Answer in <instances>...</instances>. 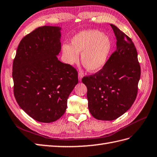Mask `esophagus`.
<instances>
[{"instance_id":"34e87169","label":"esophagus","mask_w":157,"mask_h":157,"mask_svg":"<svg viewBox=\"0 0 157 157\" xmlns=\"http://www.w3.org/2000/svg\"><path fill=\"white\" fill-rule=\"evenodd\" d=\"M82 78V72H80L79 74H78V81H81Z\"/></svg>"}]
</instances>
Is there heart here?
<instances>
[{
    "mask_svg": "<svg viewBox=\"0 0 157 157\" xmlns=\"http://www.w3.org/2000/svg\"><path fill=\"white\" fill-rule=\"evenodd\" d=\"M112 43L107 36L99 31H82L71 40V45H62V53L68 64L73 65L78 61L81 54L82 65L89 72L100 71L109 58Z\"/></svg>",
    "mask_w": 157,
    "mask_h": 157,
    "instance_id": "heart-1",
    "label": "heart"
}]
</instances>
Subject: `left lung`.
I'll return each mask as SVG.
<instances>
[{"instance_id": "1", "label": "left lung", "mask_w": 157, "mask_h": 157, "mask_svg": "<svg viewBox=\"0 0 157 157\" xmlns=\"http://www.w3.org/2000/svg\"><path fill=\"white\" fill-rule=\"evenodd\" d=\"M110 25L117 40L116 51L99 71L82 78L87 87L90 113L97 120L107 121L117 119L131 107L140 77L138 53L131 38Z\"/></svg>"}]
</instances>
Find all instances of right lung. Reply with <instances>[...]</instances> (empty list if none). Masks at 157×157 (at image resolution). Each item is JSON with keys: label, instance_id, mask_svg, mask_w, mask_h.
Returning a JSON list of instances; mask_svg holds the SVG:
<instances>
[{"label": "right lung", "instance_id": "1", "mask_svg": "<svg viewBox=\"0 0 157 157\" xmlns=\"http://www.w3.org/2000/svg\"><path fill=\"white\" fill-rule=\"evenodd\" d=\"M60 27L42 26L21 40L13 64L14 95L20 107L35 120L50 123L67 107L78 83V72L62 63Z\"/></svg>", "mask_w": 157, "mask_h": 157}]
</instances>
